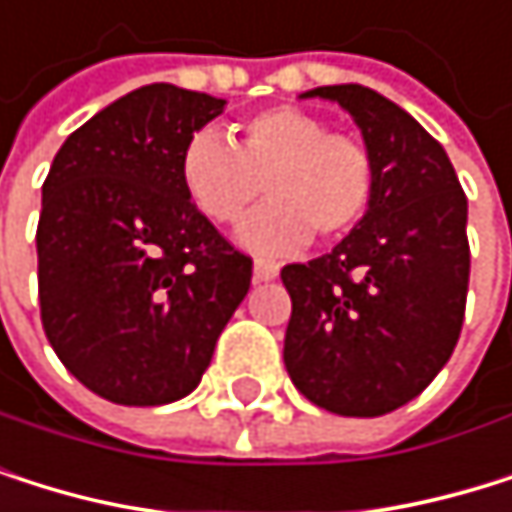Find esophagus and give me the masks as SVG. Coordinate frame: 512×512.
Masks as SVG:
<instances>
[{
	"label": "esophagus",
	"instance_id": "34e87169",
	"mask_svg": "<svg viewBox=\"0 0 512 512\" xmlns=\"http://www.w3.org/2000/svg\"><path fill=\"white\" fill-rule=\"evenodd\" d=\"M277 271H280V265H277L274 259H256V262H253V277H256V280H274Z\"/></svg>",
	"mask_w": 512,
	"mask_h": 512
}]
</instances>
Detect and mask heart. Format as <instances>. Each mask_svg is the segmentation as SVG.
Returning <instances> with one entry per match:
<instances>
[{
	"instance_id": "obj_1",
	"label": "heart",
	"mask_w": 512,
	"mask_h": 512,
	"mask_svg": "<svg viewBox=\"0 0 512 512\" xmlns=\"http://www.w3.org/2000/svg\"><path fill=\"white\" fill-rule=\"evenodd\" d=\"M180 183L213 222H238L259 198L238 238L253 250H296L311 232L339 241L366 216L375 192V161L366 143L329 131L296 106H271L235 124V143L195 131L180 152Z\"/></svg>"
}]
</instances>
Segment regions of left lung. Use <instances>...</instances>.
<instances>
[{"instance_id": "left-lung-1", "label": "left lung", "mask_w": 512, "mask_h": 512, "mask_svg": "<svg viewBox=\"0 0 512 512\" xmlns=\"http://www.w3.org/2000/svg\"><path fill=\"white\" fill-rule=\"evenodd\" d=\"M302 97L351 112L375 161V192L332 253L280 271L293 299L284 363L314 406L375 418L415 400L458 345L467 198L446 149L388 97L363 85Z\"/></svg>"}]
</instances>
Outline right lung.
<instances>
[{"mask_svg": "<svg viewBox=\"0 0 512 512\" xmlns=\"http://www.w3.org/2000/svg\"><path fill=\"white\" fill-rule=\"evenodd\" d=\"M225 100L146 85L72 131L42 186L39 305L60 363L118 406L198 388L253 259L180 183L186 140Z\"/></svg>", "mask_w": 512, "mask_h": 512, "instance_id": "add662e5", "label": "right lung"}]
</instances>
